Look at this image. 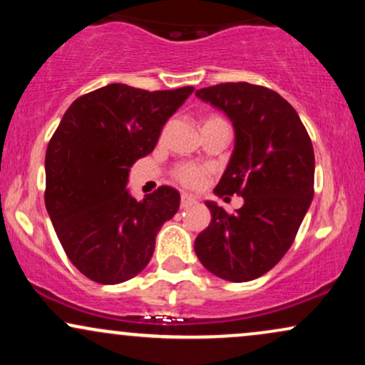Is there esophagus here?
I'll use <instances>...</instances> for the list:
<instances>
[{"label":"esophagus","instance_id":"esophagus-1","mask_svg":"<svg viewBox=\"0 0 365 365\" xmlns=\"http://www.w3.org/2000/svg\"><path fill=\"white\" fill-rule=\"evenodd\" d=\"M197 202L195 197L188 195V194H182V197H180V206H182V209H187L190 206H194V204Z\"/></svg>","mask_w":365,"mask_h":365}]
</instances>
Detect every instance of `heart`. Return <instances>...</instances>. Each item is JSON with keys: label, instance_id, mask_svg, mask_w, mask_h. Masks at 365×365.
<instances>
[{"label": "heart", "instance_id": "1", "mask_svg": "<svg viewBox=\"0 0 365 365\" xmlns=\"http://www.w3.org/2000/svg\"><path fill=\"white\" fill-rule=\"evenodd\" d=\"M209 120H216V116H211L206 121ZM209 173H211L209 166L200 165V163H178L173 171H171L175 182H178L180 185L185 188L202 187L209 177Z\"/></svg>", "mask_w": 365, "mask_h": 365}]
</instances>
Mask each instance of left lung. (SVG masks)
Masks as SVG:
<instances>
[{
    "mask_svg": "<svg viewBox=\"0 0 365 365\" xmlns=\"http://www.w3.org/2000/svg\"><path fill=\"white\" fill-rule=\"evenodd\" d=\"M195 94L235 127V150L216 194L245 200L232 215L206 202L212 220L195 238V254L217 278L250 282L282 261L311 206V137L292 104L267 87L226 82Z\"/></svg>",
    "mask_w": 365,
    "mask_h": 365,
    "instance_id": "8db88e82",
    "label": "left lung"
}]
</instances>
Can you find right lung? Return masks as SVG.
<instances>
[{"instance_id": "obj_1", "label": "right lung", "mask_w": 365, "mask_h": 365, "mask_svg": "<svg viewBox=\"0 0 365 365\" xmlns=\"http://www.w3.org/2000/svg\"><path fill=\"white\" fill-rule=\"evenodd\" d=\"M194 87L144 91L110 83L72 103L46 150L44 202L68 259L96 283L116 284L148 266L156 235L180 207L158 187L139 202L128 171L156 148L163 127Z\"/></svg>"}]
</instances>
